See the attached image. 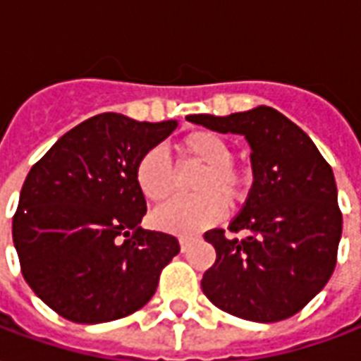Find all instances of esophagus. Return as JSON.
Here are the masks:
<instances>
[{
	"instance_id": "esophagus-1",
	"label": "esophagus",
	"mask_w": 361,
	"mask_h": 361,
	"mask_svg": "<svg viewBox=\"0 0 361 361\" xmlns=\"http://www.w3.org/2000/svg\"><path fill=\"white\" fill-rule=\"evenodd\" d=\"M188 245H189L188 237H180V247H181V250H183V252H185V248H188Z\"/></svg>"
}]
</instances>
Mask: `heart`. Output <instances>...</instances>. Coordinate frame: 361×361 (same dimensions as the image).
<instances>
[{"mask_svg": "<svg viewBox=\"0 0 361 361\" xmlns=\"http://www.w3.org/2000/svg\"><path fill=\"white\" fill-rule=\"evenodd\" d=\"M181 154L202 164V173L195 183V199H173L157 208L154 226L176 235H191L210 228L229 204L239 202L248 189V176L233 164V151L221 135L208 130L189 133L180 143ZM137 188L145 199L160 202L173 191V170L160 149L147 151L135 168Z\"/></svg>", "mask_w": 361, "mask_h": 361, "instance_id": "heart-1", "label": "heart"}]
</instances>
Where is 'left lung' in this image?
<instances>
[{
	"label": "left lung",
	"instance_id": "8db88e82",
	"mask_svg": "<svg viewBox=\"0 0 361 361\" xmlns=\"http://www.w3.org/2000/svg\"><path fill=\"white\" fill-rule=\"evenodd\" d=\"M212 132L239 133L250 145L252 188L226 237L204 233L216 262L202 276L210 302L231 316L274 323L296 312L325 287L337 264L343 214L333 170L308 133L271 106L229 116L189 114Z\"/></svg>",
	"mask_w": 361,
	"mask_h": 361
}]
</instances>
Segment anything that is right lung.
Segmentation results:
<instances>
[{
  "label": "right lung",
  "instance_id": "obj_1",
  "mask_svg": "<svg viewBox=\"0 0 361 361\" xmlns=\"http://www.w3.org/2000/svg\"><path fill=\"white\" fill-rule=\"evenodd\" d=\"M176 128L178 120L97 114L66 132L28 172L13 243L26 283L59 316L113 322L153 298L180 243L140 226L147 202L135 168Z\"/></svg>",
  "mask_w": 361,
  "mask_h": 361
}]
</instances>
